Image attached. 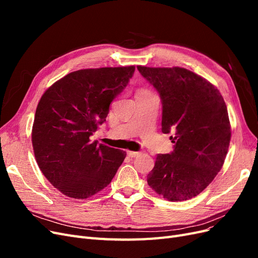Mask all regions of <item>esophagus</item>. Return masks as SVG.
Masks as SVG:
<instances>
[{
  "mask_svg": "<svg viewBox=\"0 0 258 258\" xmlns=\"http://www.w3.org/2000/svg\"><path fill=\"white\" fill-rule=\"evenodd\" d=\"M127 155L129 156V157L134 158V157H137L138 155H140V153H139V152H132V151H128V152H127Z\"/></svg>",
  "mask_w": 258,
  "mask_h": 258,
  "instance_id": "obj_1",
  "label": "esophagus"
}]
</instances>
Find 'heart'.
Segmentation results:
<instances>
[{"label": "heart", "mask_w": 258, "mask_h": 258, "mask_svg": "<svg viewBox=\"0 0 258 258\" xmlns=\"http://www.w3.org/2000/svg\"><path fill=\"white\" fill-rule=\"evenodd\" d=\"M139 92H148V91H146V90H140ZM139 92H138V93H139Z\"/></svg>", "instance_id": "obj_1"}]
</instances>
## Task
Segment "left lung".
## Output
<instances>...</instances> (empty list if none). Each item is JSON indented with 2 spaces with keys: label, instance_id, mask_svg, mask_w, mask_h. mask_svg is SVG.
<instances>
[{
  "label": "left lung",
  "instance_id": "left-lung-1",
  "mask_svg": "<svg viewBox=\"0 0 258 258\" xmlns=\"http://www.w3.org/2000/svg\"><path fill=\"white\" fill-rule=\"evenodd\" d=\"M138 70L159 92L162 132L175 135L173 152L157 155L147 183L169 201L189 200L207 188L224 165L231 137L227 106L214 85L189 70Z\"/></svg>",
  "mask_w": 258,
  "mask_h": 258
}]
</instances>
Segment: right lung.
Returning a JSON list of instances; mask_svg holds the SVG:
<instances>
[{"mask_svg": "<svg viewBox=\"0 0 258 258\" xmlns=\"http://www.w3.org/2000/svg\"><path fill=\"white\" fill-rule=\"evenodd\" d=\"M135 70H79L42 96L32 127L34 156L45 177L66 196L86 199L102 190L126 158V152L91 142L90 136L105 121Z\"/></svg>", "mask_w": 258, "mask_h": 258, "instance_id": "obj_1", "label": "right lung"}]
</instances>
